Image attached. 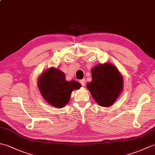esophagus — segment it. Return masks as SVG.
<instances>
[{
  "label": "esophagus",
  "instance_id": "obj_1",
  "mask_svg": "<svg viewBox=\"0 0 155 155\" xmlns=\"http://www.w3.org/2000/svg\"><path fill=\"white\" fill-rule=\"evenodd\" d=\"M85 83H86V81H85V79H82L80 81V83L81 84L82 86H84L85 85Z\"/></svg>",
  "mask_w": 155,
  "mask_h": 155
}]
</instances>
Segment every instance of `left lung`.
<instances>
[{
	"mask_svg": "<svg viewBox=\"0 0 155 155\" xmlns=\"http://www.w3.org/2000/svg\"><path fill=\"white\" fill-rule=\"evenodd\" d=\"M92 81L87 87L94 101L101 107H110L123 89V79L116 67L106 62L91 70Z\"/></svg>",
	"mask_w": 155,
	"mask_h": 155,
	"instance_id": "left-lung-1",
	"label": "left lung"
}]
</instances>
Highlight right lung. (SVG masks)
<instances>
[{"mask_svg":"<svg viewBox=\"0 0 155 155\" xmlns=\"http://www.w3.org/2000/svg\"><path fill=\"white\" fill-rule=\"evenodd\" d=\"M38 87L48 103L60 108L68 103L72 91L80 88L81 84L75 81H67L63 72L52 67L40 76Z\"/></svg>","mask_w":155,"mask_h":155,"instance_id":"obj_1","label":"right lung"}]
</instances>
